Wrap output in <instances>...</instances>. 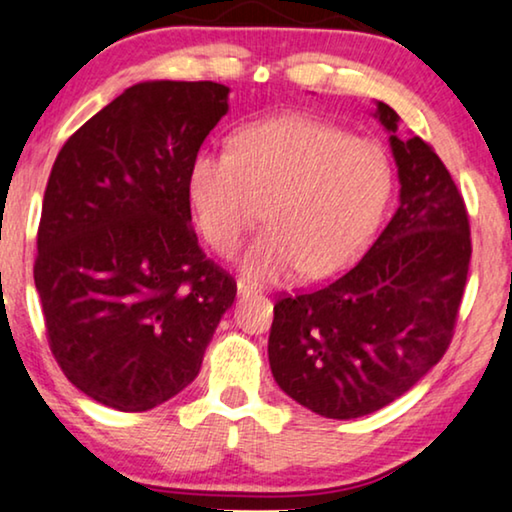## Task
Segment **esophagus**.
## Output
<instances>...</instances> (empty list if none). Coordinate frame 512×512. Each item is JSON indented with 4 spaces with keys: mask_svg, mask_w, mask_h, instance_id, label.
Masks as SVG:
<instances>
[{
    "mask_svg": "<svg viewBox=\"0 0 512 512\" xmlns=\"http://www.w3.org/2000/svg\"><path fill=\"white\" fill-rule=\"evenodd\" d=\"M258 291H261V286L251 284L249 279H237V293H240V296H254Z\"/></svg>",
    "mask_w": 512,
    "mask_h": 512,
    "instance_id": "esophagus-1",
    "label": "esophagus"
}]
</instances>
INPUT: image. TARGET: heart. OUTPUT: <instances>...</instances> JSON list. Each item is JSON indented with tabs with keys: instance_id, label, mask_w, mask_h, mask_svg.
<instances>
[{
	"instance_id": "b5f03b06",
	"label": "heart",
	"mask_w": 512,
	"mask_h": 512,
	"mask_svg": "<svg viewBox=\"0 0 512 512\" xmlns=\"http://www.w3.org/2000/svg\"><path fill=\"white\" fill-rule=\"evenodd\" d=\"M389 156L338 125L286 116L242 128L230 151H202L191 165V200L205 240L223 256L249 230H270L244 258L254 279L331 275L366 247L391 198Z\"/></svg>"
}]
</instances>
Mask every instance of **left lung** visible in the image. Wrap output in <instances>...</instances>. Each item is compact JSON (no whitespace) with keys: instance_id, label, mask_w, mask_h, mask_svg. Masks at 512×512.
<instances>
[{"instance_id":"8db88e82","label":"left lung","mask_w":512,"mask_h":512,"mask_svg":"<svg viewBox=\"0 0 512 512\" xmlns=\"http://www.w3.org/2000/svg\"><path fill=\"white\" fill-rule=\"evenodd\" d=\"M384 128L398 114L377 104ZM401 205L345 275L275 303L268 356L293 401L328 419L384 408L443 359L454 338L471 223L452 174L424 139L391 135Z\"/></svg>"}]
</instances>
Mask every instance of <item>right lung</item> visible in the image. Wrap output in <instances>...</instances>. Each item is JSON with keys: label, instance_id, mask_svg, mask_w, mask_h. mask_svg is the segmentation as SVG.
Returning a JSON list of instances; mask_svg holds the SVG:
<instances>
[{"label": "right lung", "instance_id": "1", "mask_svg": "<svg viewBox=\"0 0 512 512\" xmlns=\"http://www.w3.org/2000/svg\"><path fill=\"white\" fill-rule=\"evenodd\" d=\"M214 81H146L62 146L37 230L46 340L93 401L144 412L177 396L233 305L230 272L200 249L191 165L228 111Z\"/></svg>", "mask_w": 512, "mask_h": 512}]
</instances>
